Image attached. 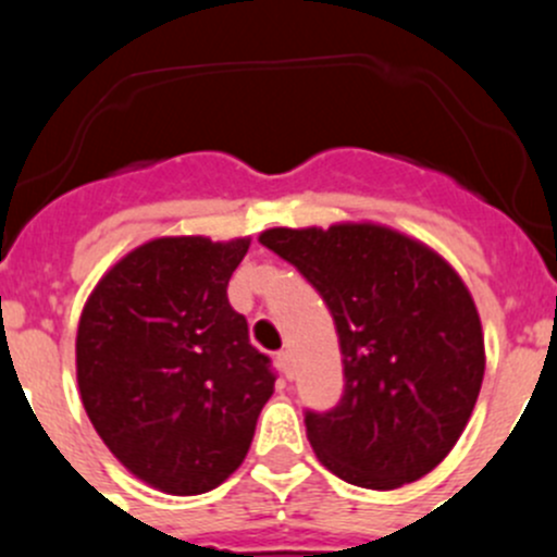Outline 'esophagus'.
I'll return each mask as SVG.
<instances>
[{"label":"esophagus","instance_id":"34e87169","mask_svg":"<svg viewBox=\"0 0 557 557\" xmlns=\"http://www.w3.org/2000/svg\"><path fill=\"white\" fill-rule=\"evenodd\" d=\"M277 367H280V372H283L285 380L294 377V356H290L288 350L277 352Z\"/></svg>","mask_w":557,"mask_h":557}]
</instances>
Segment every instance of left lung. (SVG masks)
Listing matches in <instances>:
<instances>
[{
  "label": "left lung",
  "instance_id": "1",
  "mask_svg": "<svg viewBox=\"0 0 557 557\" xmlns=\"http://www.w3.org/2000/svg\"><path fill=\"white\" fill-rule=\"evenodd\" d=\"M258 243L318 288L339 336L345 396L305 418L320 463L369 491L436 469L485 377L480 312L460 274L434 247L372 221L277 226Z\"/></svg>",
  "mask_w": 557,
  "mask_h": 557
}]
</instances>
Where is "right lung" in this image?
<instances>
[{
    "label": "right lung",
    "mask_w": 557,
    "mask_h": 557,
    "mask_svg": "<svg viewBox=\"0 0 557 557\" xmlns=\"http://www.w3.org/2000/svg\"><path fill=\"white\" fill-rule=\"evenodd\" d=\"M250 237H159L112 263L83 307L75 369L107 450L170 496L226 482L274 393L269 358L228 305Z\"/></svg>",
    "instance_id": "add662e5"
}]
</instances>
